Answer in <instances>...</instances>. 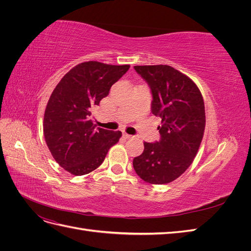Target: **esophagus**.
I'll return each instance as SVG.
<instances>
[{"mask_svg": "<svg viewBox=\"0 0 251 251\" xmlns=\"http://www.w3.org/2000/svg\"><path fill=\"white\" fill-rule=\"evenodd\" d=\"M123 136L125 138H126V139H128V138H133V136L132 135H128V134H126V133H124L123 134Z\"/></svg>", "mask_w": 251, "mask_h": 251, "instance_id": "1", "label": "esophagus"}]
</instances>
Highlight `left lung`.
Masks as SVG:
<instances>
[{"label":"left lung","instance_id":"left-lung-1","mask_svg":"<svg viewBox=\"0 0 251 251\" xmlns=\"http://www.w3.org/2000/svg\"><path fill=\"white\" fill-rule=\"evenodd\" d=\"M151 89V111L161 118L160 140L144 142L135 157L136 174L151 184L170 183L194 161L205 128V109L200 90L183 73L168 65L134 66Z\"/></svg>","mask_w":251,"mask_h":251}]
</instances>
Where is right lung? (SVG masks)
I'll use <instances>...</instances> for the list:
<instances>
[{
  "label": "right lung",
  "mask_w": 251,
  "mask_h": 251,
  "mask_svg": "<svg viewBox=\"0 0 251 251\" xmlns=\"http://www.w3.org/2000/svg\"><path fill=\"white\" fill-rule=\"evenodd\" d=\"M128 68L93 60L81 63L53 90L45 110L44 136L53 158L67 172L81 176L96 170L119 141L120 131L96 127L91 115Z\"/></svg>",
  "instance_id": "add662e5"
}]
</instances>
